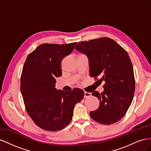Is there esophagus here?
Here are the masks:
<instances>
[{
  "label": "esophagus",
  "mask_w": 151,
  "mask_h": 151,
  "mask_svg": "<svg viewBox=\"0 0 151 151\" xmlns=\"http://www.w3.org/2000/svg\"><path fill=\"white\" fill-rule=\"evenodd\" d=\"M91 96V93H88V92H84V98H88L90 97Z\"/></svg>",
  "instance_id": "1"
}]
</instances>
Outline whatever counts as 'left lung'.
<instances>
[{"label": "left lung", "instance_id": "1", "mask_svg": "<svg viewBox=\"0 0 151 151\" xmlns=\"http://www.w3.org/2000/svg\"><path fill=\"white\" fill-rule=\"evenodd\" d=\"M75 48L88 57L90 76L105 82L101 93H92L100 101L96 110L90 112L91 117L104 125L119 121L129 108L135 92L129 55L115 41L106 37L79 42Z\"/></svg>", "mask_w": 151, "mask_h": 151}]
</instances>
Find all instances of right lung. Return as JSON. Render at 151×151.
I'll use <instances>...</instances> for the list:
<instances>
[{
  "label": "right lung",
  "instance_id": "add662e5",
  "mask_svg": "<svg viewBox=\"0 0 151 151\" xmlns=\"http://www.w3.org/2000/svg\"><path fill=\"white\" fill-rule=\"evenodd\" d=\"M76 43H43L28 55L21 77V91L26 111L36 125L58 131L68 125L76 103L83 99L81 89L65 92L55 88V78L62 76L60 63Z\"/></svg>",
  "mask_w": 151,
  "mask_h": 151
}]
</instances>
